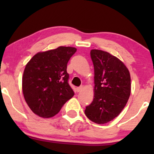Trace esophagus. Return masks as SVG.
<instances>
[{
  "label": "esophagus",
  "instance_id": "1",
  "mask_svg": "<svg viewBox=\"0 0 154 154\" xmlns=\"http://www.w3.org/2000/svg\"><path fill=\"white\" fill-rule=\"evenodd\" d=\"M82 89H83V87H82V86H80V87L77 88V93H79V92H80L81 91H82Z\"/></svg>",
  "mask_w": 154,
  "mask_h": 154
}]
</instances>
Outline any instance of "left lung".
I'll list each match as a JSON object with an SVG mask.
<instances>
[{
	"mask_svg": "<svg viewBox=\"0 0 154 154\" xmlns=\"http://www.w3.org/2000/svg\"><path fill=\"white\" fill-rule=\"evenodd\" d=\"M94 66V98L85 114L96 124L116 117L126 106L131 91L129 70L118 58L100 50H91Z\"/></svg>",
	"mask_w": 154,
	"mask_h": 154,
	"instance_id": "left-lung-1",
	"label": "left lung"
}]
</instances>
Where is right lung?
Here are the masks:
<instances>
[{
  "mask_svg": "<svg viewBox=\"0 0 154 154\" xmlns=\"http://www.w3.org/2000/svg\"><path fill=\"white\" fill-rule=\"evenodd\" d=\"M77 51L60 46L35 54L26 63L22 77L24 99L40 117H52L75 95L69 85L67 63Z\"/></svg>",
  "mask_w": 154,
  "mask_h": 154,
  "instance_id": "add662e5",
  "label": "right lung"
}]
</instances>
